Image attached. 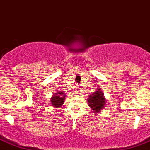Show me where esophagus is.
Wrapping results in <instances>:
<instances>
[{
  "instance_id": "esophagus-1",
  "label": "esophagus",
  "mask_w": 150,
  "mask_h": 150,
  "mask_svg": "<svg viewBox=\"0 0 150 150\" xmlns=\"http://www.w3.org/2000/svg\"><path fill=\"white\" fill-rule=\"evenodd\" d=\"M78 92H80V88L79 87H78Z\"/></svg>"
}]
</instances>
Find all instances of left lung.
<instances>
[{"mask_svg": "<svg viewBox=\"0 0 150 150\" xmlns=\"http://www.w3.org/2000/svg\"><path fill=\"white\" fill-rule=\"evenodd\" d=\"M88 99L89 106L93 110V112L97 113L104 107L106 103L105 98L103 96V92H100V90H97Z\"/></svg>", "mask_w": 150, "mask_h": 150, "instance_id": "left-lung-1", "label": "left lung"}]
</instances>
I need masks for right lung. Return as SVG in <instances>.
Wrapping results in <instances>:
<instances>
[{
  "label": "right lung",
  "mask_w": 150,
  "mask_h": 150,
  "mask_svg": "<svg viewBox=\"0 0 150 150\" xmlns=\"http://www.w3.org/2000/svg\"><path fill=\"white\" fill-rule=\"evenodd\" d=\"M63 95L64 92H57V93L51 98V103L53 105V107H59L64 103V97Z\"/></svg>",
  "instance_id": "1"
}]
</instances>
